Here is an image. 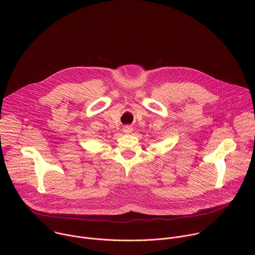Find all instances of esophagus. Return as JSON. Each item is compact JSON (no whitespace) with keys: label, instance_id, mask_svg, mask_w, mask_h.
<instances>
[{"label":"esophagus","instance_id":"34e87169","mask_svg":"<svg viewBox=\"0 0 255 255\" xmlns=\"http://www.w3.org/2000/svg\"><path fill=\"white\" fill-rule=\"evenodd\" d=\"M132 131H133V128H132L130 125H125V126L123 127V132H124V133L129 134V133H131Z\"/></svg>","mask_w":255,"mask_h":255}]
</instances>
